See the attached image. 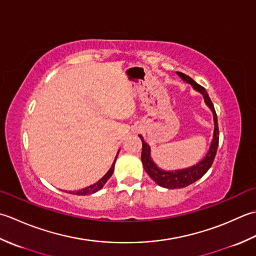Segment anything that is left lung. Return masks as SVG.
<instances>
[{"label": "left lung", "mask_w": 256, "mask_h": 256, "mask_svg": "<svg viewBox=\"0 0 256 256\" xmlns=\"http://www.w3.org/2000/svg\"><path fill=\"white\" fill-rule=\"evenodd\" d=\"M176 74L181 78L182 80L186 82V84H190L194 90L199 92L204 99L206 105L210 108V110L213 114V122H214V130H213V138L208 148L206 157L201 161H199L196 164H194L189 168L180 169V170H172L166 171L159 168V166L154 162L152 158H151V149L150 146L144 142V137L139 134L140 139L142 142V161L144 164V168L146 172L149 174V176L152 179L158 186L166 188V189H180V188L188 186L191 184H194L196 180H199L201 176L206 174V171L211 168L213 164V160L216 158L218 144V117L214 106L211 102L210 97H208L206 90L200 86L199 84L192 80L191 77L184 74V72H176Z\"/></svg>", "instance_id": "obj_1"}]
</instances>
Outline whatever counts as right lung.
Returning <instances> with one entry per match:
<instances>
[{
    "mask_svg": "<svg viewBox=\"0 0 256 256\" xmlns=\"http://www.w3.org/2000/svg\"><path fill=\"white\" fill-rule=\"evenodd\" d=\"M118 154H119V150H118V152H117L116 158H114V161L112 166H110V169H109V170L107 171V174H106L105 176H104L102 179H99V180L96 182V184H92V186H86V188H84V189L78 190V191H70L68 194H77V196H88V194H95V192L100 190L104 186H105V184L108 181V179L110 178L112 174L114 169V162H116V160H117Z\"/></svg>",
    "mask_w": 256,
    "mask_h": 256,
    "instance_id": "1",
    "label": "right lung"
}]
</instances>
